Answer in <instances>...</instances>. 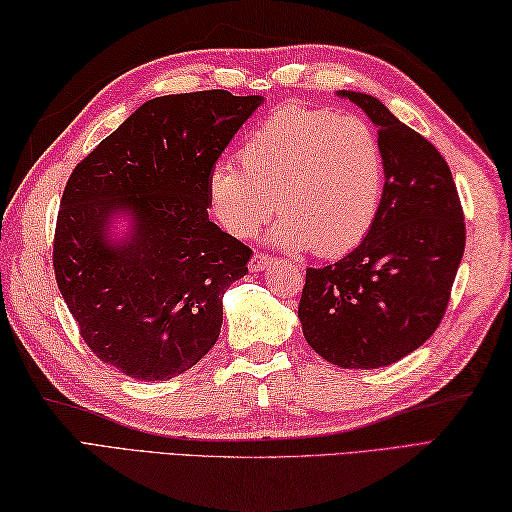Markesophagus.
I'll return each instance as SVG.
<instances>
[{"mask_svg": "<svg viewBox=\"0 0 512 512\" xmlns=\"http://www.w3.org/2000/svg\"><path fill=\"white\" fill-rule=\"evenodd\" d=\"M273 263V258L269 254H254L252 260H249V271H263Z\"/></svg>", "mask_w": 512, "mask_h": 512, "instance_id": "obj_1", "label": "esophagus"}]
</instances>
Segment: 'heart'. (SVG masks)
Wrapping results in <instances>:
<instances>
[{
    "mask_svg": "<svg viewBox=\"0 0 512 512\" xmlns=\"http://www.w3.org/2000/svg\"><path fill=\"white\" fill-rule=\"evenodd\" d=\"M382 197L376 132L358 117L284 104L247 136L239 162L221 160L208 176V202L234 236H252L278 206L269 230L289 252L313 247L347 254L369 234Z\"/></svg>",
    "mask_w": 512,
    "mask_h": 512,
    "instance_id": "1",
    "label": "heart"
}]
</instances>
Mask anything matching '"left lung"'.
Returning a JSON list of instances; mask_svg holds the SVG:
<instances>
[{
  "mask_svg": "<svg viewBox=\"0 0 512 512\" xmlns=\"http://www.w3.org/2000/svg\"><path fill=\"white\" fill-rule=\"evenodd\" d=\"M378 128L384 189L356 249L306 269L297 317L308 345L343 369L386 367L426 343L445 315L465 252L452 171L428 139L380 99L339 91Z\"/></svg>",
  "mask_w": 512,
  "mask_h": 512,
  "instance_id": "1",
  "label": "left lung"
}]
</instances>
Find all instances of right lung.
Segmentation results:
<instances>
[{
	"label": "right lung",
	"mask_w": 512,
	"mask_h": 512,
	"mask_svg": "<svg viewBox=\"0 0 512 512\" xmlns=\"http://www.w3.org/2000/svg\"><path fill=\"white\" fill-rule=\"evenodd\" d=\"M260 95L149 99L73 169L54 271L84 343L143 382L176 378L219 339L223 293L252 249L208 219V176ZM131 219L123 240L109 223Z\"/></svg>",
	"instance_id": "obj_1"
}]
</instances>
